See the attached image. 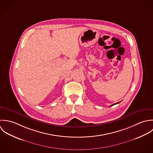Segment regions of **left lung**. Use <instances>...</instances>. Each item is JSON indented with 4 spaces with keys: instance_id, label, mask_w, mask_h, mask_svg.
Wrapping results in <instances>:
<instances>
[{
    "instance_id": "obj_1",
    "label": "left lung",
    "mask_w": 153,
    "mask_h": 153,
    "mask_svg": "<svg viewBox=\"0 0 153 153\" xmlns=\"http://www.w3.org/2000/svg\"><path fill=\"white\" fill-rule=\"evenodd\" d=\"M121 102H118V103H114V104H113V105H111V106H110V107H111V106H113V105H116V104H118V103H120Z\"/></svg>"
}]
</instances>
